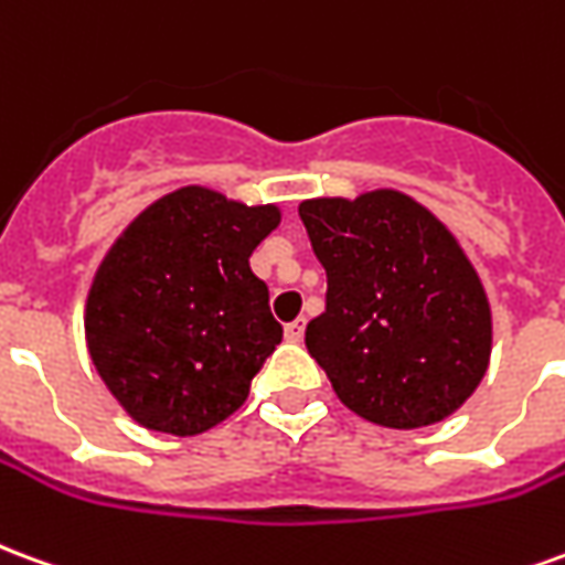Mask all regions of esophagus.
I'll return each instance as SVG.
<instances>
[{
  "mask_svg": "<svg viewBox=\"0 0 565 565\" xmlns=\"http://www.w3.org/2000/svg\"><path fill=\"white\" fill-rule=\"evenodd\" d=\"M302 332H306V320H294V323H287V327H284L287 342H294V344L302 342Z\"/></svg>",
  "mask_w": 565,
  "mask_h": 565,
  "instance_id": "1",
  "label": "esophagus"
}]
</instances>
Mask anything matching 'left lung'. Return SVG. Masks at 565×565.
Segmentation results:
<instances>
[{
  "mask_svg": "<svg viewBox=\"0 0 565 565\" xmlns=\"http://www.w3.org/2000/svg\"><path fill=\"white\" fill-rule=\"evenodd\" d=\"M299 217L327 269L306 344L335 396L393 429L454 415L493 351L490 299L457 235L393 186L306 199Z\"/></svg>",
  "mask_w": 565,
  "mask_h": 565,
  "instance_id": "1",
  "label": "left lung"
}]
</instances>
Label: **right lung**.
I'll use <instances>...</instances> for the list:
<instances>
[{"instance_id": "1", "label": "right lung", "mask_w": 565, "mask_h": 565, "mask_svg": "<svg viewBox=\"0 0 565 565\" xmlns=\"http://www.w3.org/2000/svg\"><path fill=\"white\" fill-rule=\"evenodd\" d=\"M281 209L178 186L132 217L93 275L84 335L99 379L153 433L199 436L245 405L281 342L250 254Z\"/></svg>"}]
</instances>
